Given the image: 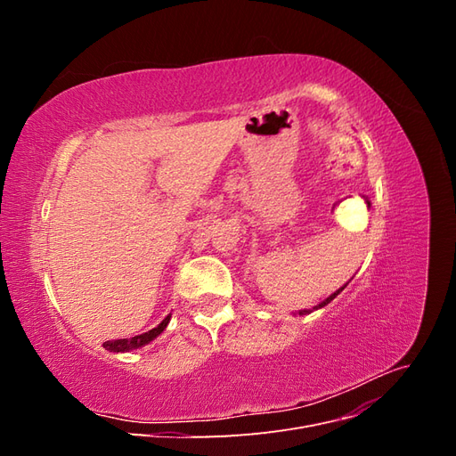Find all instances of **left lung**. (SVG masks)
I'll return each instance as SVG.
<instances>
[{"mask_svg": "<svg viewBox=\"0 0 456 456\" xmlns=\"http://www.w3.org/2000/svg\"><path fill=\"white\" fill-rule=\"evenodd\" d=\"M344 287H346V285H344ZM344 287H340V289H338V291H337V293H333V295H330V297H327V298H325V300H323V302H322V305H320V306H315V310H317V308H323V306H325V305H329V302H330V300H333V298H335V297H337V295H338V293H340V291H342V289H344ZM306 312H308V310H302V312H298V314H300V315H305V314H306Z\"/></svg>", "mask_w": 456, "mask_h": 456, "instance_id": "left-lung-1", "label": "left lung"}]
</instances>
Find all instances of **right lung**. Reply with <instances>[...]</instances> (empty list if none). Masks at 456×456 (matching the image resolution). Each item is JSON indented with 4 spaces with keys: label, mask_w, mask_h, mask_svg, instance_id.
Wrapping results in <instances>:
<instances>
[{
    "label": "right lung",
    "mask_w": 456,
    "mask_h": 456,
    "mask_svg": "<svg viewBox=\"0 0 456 456\" xmlns=\"http://www.w3.org/2000/svg\"><path fill=\"white\" fill-rule=\"evenodd\" d=\"M171 320V314L165 317V320L154 327L151 330H148V333H142V335H136V337H131V338H118V340H106L102 346L110 352H129V350H134V348H141L144 346V344H148L150 340H154L158 335L163 333V329L167 327Z\"/></svg>",
    "instance_id": "1"
}]
</instances>
